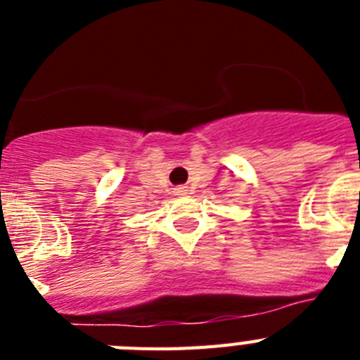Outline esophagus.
Masks as SVG:
<instances>
[{"instance_id": "esophagus-1", "label": "esophagus", "mask_w": 360, "mask_h": 360, "mask_svg": "<svg viewBox=\"0 0 360 360\" xmlns=\"http://www.w3.org/2000/svg\"><path fill=\"white\" fill-rule=\"evenodd\" d=\"M174 193H176V195H180V196H182V195H189V189H187L186 186H178L176 189H174Z\"/></svg>"}]
</instances>
